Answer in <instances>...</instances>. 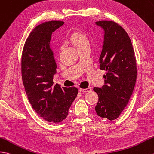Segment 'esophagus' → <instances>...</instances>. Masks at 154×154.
<instances>
[{"label":"esophagus","instance_id":"34e87169","mask_svg":"<svg viewBox=\"0 0 154 154\" xmlns=\"http://www.w3.org/2000/svg\"><path fill=\"white\" fill-rule=\"evenodd\" d=\"M80 92H91L92 91V88L91 87H88L87 88H85V89H83V88H79V89Z\"/></svg>","mask_w":154,"mask_h":154}]
</instances>
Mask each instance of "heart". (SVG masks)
Here are the masks:
<instances>
[{
	"label": "heart",
	"mask_w": 154,
	"mask_h": 154,
	"mask_svg": "<svg viewBox=\"0 0 154 154\" xmlns=\"http://www.w3.org/2000/svg\"><path fill=\"white\" fill-rule=\"evenodd\" d=\"M69 39L76 46L78 51L86 46L89 45V40L87 35L80 31L74 32L70 35Z\"/></svg>",
	"instance_id": "obj_1"
}]
</instances>
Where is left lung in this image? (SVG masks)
Here are the masks:
<instances>
[{
  "label": "left lung",
  "instance_id": "8db88e82",
  "mask_svg": "<svg viewBox=\"0 0 154 154\" xmlns=\"http://www.w3.org/2000/svg\"><path fill=\"white\" fill-rule=\"evenodd\" d=\"M103 31L100 69L106 71L104 85L93 90L98 95V116L117 119L127 106L137 80V63L133 45L124 29L113 21L95 22Z\"/></svg>",
  "mask_w": 154,
  "mask_h": 154
}]
</instances>
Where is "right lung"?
Here are the masks:
<instances>
[{"label": "right lung", "instance_id": "right-lung-1", "mask_svg": "<svg viewBox=\"0 0 154 154\" xmlns=\"http://www.w3.org/2000/svg\"><path fill=\"white\" fill-rule=\"evenodd\" d=\"M60 21L41 23L32 31L25 42L21 58L23 83L32 108L51 123L66 119L78 89L53 86L56 62L51 48L52 34L63 25Z\"/></svg>", "mask_w": 154, "mask_h": 154}]
</instances>
